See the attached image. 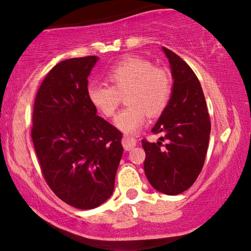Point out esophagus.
<instances>
[{
  "mask_svg": "<svg viewBox=\"0 0 251 251\" xmlns=\"http://www.w3.org/2000/svg\"><path fill=\"white\" fill-rule=\"evenodd\" d=\"M122 143H123V146H124V149L126 151H129V150H132L133 147L136 146L137 141H136V138H134V137L124 136L122 140Z\"/></svg>",
  "mask_w": 251,
  "mask_h": 251,
  "instance_id": "1",
  "label": "esophagus"
}]
</instances>
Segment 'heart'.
<instances>
[{
	"mask_svg": "<svg viewBox=\"0 0 251 251\" xmlns=\"http://www.w3.org/2000/svg\"><path fill=\"white\" fill-rule=\"evenodd\" d=\"M110 86L93 83L87 96L95 108L111 117L125 96V107L116 117L115 125L126 134L140 130L151 117L161 115L172 96V79L168 71L154 67L151 61L128 57L111 67L106 74Z\"/></svg>",
	"mask_w": 251,
	"mask_h": 251,
	"instance_id": "heart-1",
	"label": "heart"
}]
</instances>
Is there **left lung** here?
<instances>
[{"mask_svg": "<svg viewBox=\"0 0 251 251\" xmlns=\"http://www.w3.org/2000/svg\"><path fill=\"white\" fill-rule=\"evenodd\" d=\"M163 51L174 81L171 100L152 132L164 134L160 140L168 143L143 140L142 145L146 154L145 176L151 185L168 196H176L196 182L203 168L211 123L196 74L173 51L164 47Z\"/></svg>", "mask_w": 251, "mask_h": 251, "instance_id": "obj_1", "label": "left lung"}]
</instances>
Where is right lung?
I'll list each match as a JSON object with an SVG mask.
<instances>
[{
    "label": "right lung",
    "instance_id": "obj_1",
    "mask_svg": "<svg viewBox=\"0 0 251 251\" xmlns=\"http://www.w3.org/2000/svg\"><path fill=\"white\" fill-rule=\"evenodd\" d=\"M98 57L67 59L46 75L35 96L31 137L55 196L74 208L94 209L113 194L122 133L97 116L88 75Z\"/></svg>",
    "mask_w": 251,
    "mask_h": 251
}]
</instances>
